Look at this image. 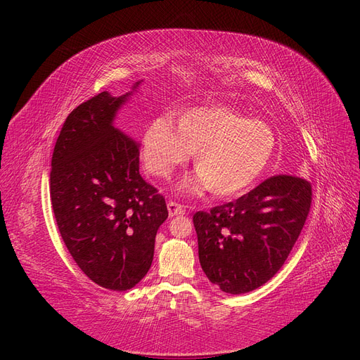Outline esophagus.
I'll use <instances>...</instances> for the list:
<instances>
[{"instance_id":"obj_1","label":"esophagus","mask_w":360,"mask_h":360,"mask_svg":"<svg viewBox=\"0 0 360 360\" xmlns=\"http://www.w3.org/2000/svg\"><path fill=\"white\" fill-rule=\"evenodd\" d=\"M168 212H169V216L172 217V216H180V214H184V210L183 209V205H180V204H177V202H174V201H171V202H168Z\"/></svg>"}]
</instances>
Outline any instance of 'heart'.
<instances>
[{"instance_id":"1","label":"heart","mask_w":360,"mask_h":360,"mask_svg":"<svg viewBox=\"0 0 360 360\" xmlns=\"http://www.w3.org/2000/svg\"><path fill=\"white\" fill-rule=\"evenodd\" d=\"M174 127L168 118L151 122L141 139V158L148 172L169 179L195 155L197 174L179 181L177 191L219 198L245 193L263 176L275 155V136L259 120L245 118L224 105L183 110Z\"/></svg>"}]
</instances>
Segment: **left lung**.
Masks as SVG:
<instances>
[{
    "instance_id": "8db88e82",
    "label": "left lung",
    "mask_w": 360,
    "mask_h": 360,
    "mask_svg": "<svg viewBox=\"0 0 360 360\" xmlns=\"http://www.w3.org/2000/svg\"><path fill=\"white\" fill-rule=\"evenodd\" d=\"M311 184L275 176L233 202L193 214L201 269L224 292L243 294L284 266L307 221Z\"/></svg>"
}]
</instances>
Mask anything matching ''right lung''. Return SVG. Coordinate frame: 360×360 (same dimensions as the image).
<instances>
[{
    "instance_id": "right-lung-1",
    "label": "right lung",
    "mask_w": 360,
    "mask_h": 360,
    "mask_svg": "<svg viewBox=\"0 0 360 360\" xmlns=\"http://www.w3.org/2000/svg\"><path fill=\"white\" fill-rule=\"evenodd\" d=\"M141 82L73 110L51 162V201L63 242L86 276L114 291L134 288L147 275L156 233L168 217L165 198L139 174V143L114 126Z\"/></svg>"
}]
</instances>
